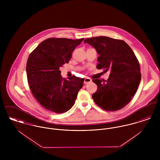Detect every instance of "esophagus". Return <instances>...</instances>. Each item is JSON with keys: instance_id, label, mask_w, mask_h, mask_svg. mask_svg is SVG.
Returning a JSON list of instances; mask_svg holds the SVG:
<instances>
[{"instance_id": "34e87169", "label": "esophagus", "mask_w": 160, "mask_h": 160, "mask_svg": "<svg viewBox=\"0 0 160 160\" xmlns=\"http://www.w3.org/2000/svg\"><path fill=\"white\" fill-rule=\"evenodd\" d=\"M92 82V79H91L90 78H86L84 79V83L85 84H88V83H89V82Z\"/></svg>"}]
</instances>
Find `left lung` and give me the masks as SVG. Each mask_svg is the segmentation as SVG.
<instances>
[{
    "label": "left lung",
    "instance_id": "left-lung-1",
    "mask_svg": "<svg viewBox=\"0 0 160 160\" xmlns=\"http://www.w3.org/2000/svg\"><path fill=\"white\" fill-rule=\"evenodd\" d=\"M84 42L95 48L99 54L97 69H110L107 81L92 80L97 85L92 98L107 111L122 108L135 95L141 79L139 63L134 52L124 41L105 36L88 38Z\"/></svg>",
    "mask_w": 160,
    "mask_h": 160
}]
</instances>
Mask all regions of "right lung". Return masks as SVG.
Wrapping results in <instances>:
<instances>
[{"instance_id": "right-lung-1", "label": "right lung", "mask_w": 160, "mask_h": 160, "mask_svg": "<svg viewBox=\"0 0 160 160\" xmlns=\"http://www.w3.org/2000/svg\"><path fill=\"white\" fill-rule=\"evenodd\" d=\"M84 38H49L29 55L26 63L28 84L34 97L47 110L62 113L74 105L83 78L61 76L60 68L68 63L72 52Z\"/></svg>"}]
</instances>
